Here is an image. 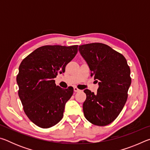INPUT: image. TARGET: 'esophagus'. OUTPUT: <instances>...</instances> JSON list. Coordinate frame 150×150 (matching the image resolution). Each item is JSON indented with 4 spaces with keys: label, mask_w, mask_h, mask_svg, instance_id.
I'll use <instances>...</instances> for the list:
<instances>
[{
    "label": "esophagus",
    "mask_w": 150,
    "mask_h": 150,
    "mask_svg": "<svg viewBox=\"0 0 150 150\" xmlns=\"http://www.w3.org/2000/svg\"><path fill=\"white\" fill-rule=\"evenodd\" d=\"M73 90H74L75 92H78V91H80V90L79 89V88H77V87H74V88H73Z\"/></svg>",
    "instance_id": "1"
}]
</instances>
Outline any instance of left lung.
<instances>
[{"label": "left lung", "mask_w": 150, "mask_h": 150, "mask_svg": "<svg viewBox=\"0 0 150 150\" xmlns=\"http://www.w3.org/2000/svg\"><path fill=\"white\" fill-rule=\"evenodd\" d=\"M79 52L98 84L95 95L84 91L85 117L95 125L106 126L117 118L126 102L131 85L130 67L122 55L101 43L79 45Z\"/></svg>", "instance_id": "left-lung-1"}]
</instances>
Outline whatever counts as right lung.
<instances>
[{"label":"right lung","mask_w":150,"mask_h":150,"mask_svg":"<svg viewBox=\"0 0 150 150\" xmlns=\"http://www.w3.org/2000/svg\"><path fill=\"white\" fill-rule=\"evenodd\" d=\"M78 45H44L24 58L16 77L18 96L28 117L35 125L48 128L63 116L73 88L56 86L54 79L65 72L66 65L77 53Z\"/></svg>","instance_id":"1"}]
</instances>
